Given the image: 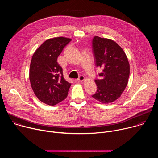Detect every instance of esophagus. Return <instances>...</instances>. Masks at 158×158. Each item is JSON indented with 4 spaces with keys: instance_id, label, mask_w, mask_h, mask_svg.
Returning <instances> with one entry per match:
<instances>
[{
    "instance_id": "esophagus-1",
    "label": "esophagus",
    "mask_w": 158,
    "mask_h": 158,
    "mask_svg": "<svg viewBox=\"0 0 158 158\" xmlns=\"http://www.w3.org/2000/svg\"><path fill=\"white\" fill-rule=\"evenodd\" d=\"M84 79H85V77L84 76H80L79 77V78L77 79V82H82L83 81H84Z\"/></svg>"
}]
</instances>
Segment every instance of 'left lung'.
I'll list each match as a JSON object with an SVG mask.
<instances>
[{
  "instance_id": "1",
  "label": "left lung",
  "mask_w": 158,
  "mask_h": 158,
  "mask_svg": "<svg viewBox=\"0 0 158 158\" xmlns=\"http://www.w3.org/2000/svg\"><path fill=\"white\" fill-rule=\"evenodd\" d=\"M95 65L102 69L96 78L97 91L92 97L102 103L118 99L127 84L129 64L123 49L114 41L94 36L92 40Z\"/></svg>"
}]
</instances>
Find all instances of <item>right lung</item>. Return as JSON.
<instances>
[{
  "instance_id": "1",
  "label": "right lung",
  "mask_w": 158,
  "mask_h": 158,
  "mask_svg": "<svg viewBox=\"0 0 158 158\" xmlns=\"http://www.w3.org/2000/svg\"><path fill=\"white\" fill-rule=\"evenodd\" d=\"M71 41L65 37H56L45 41L34 52L30 65L29 79L37 98L54 106L65 99L71 84L63 77L58 56Z\"/></svg>"
}]
</instances>
